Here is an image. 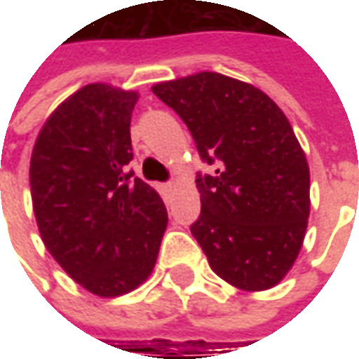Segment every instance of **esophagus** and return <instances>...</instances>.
I'll list each match as a JSON object with an SVG mask.
<instances>
[{
    "label": "esophagus",
    "mask_w": 359,
    "mask_h": 359,
    "mask_svg": "<svg viewBox=\"0 0 359 359\" xmlns=\"http://www.w3.org/2000/svg\"><path fill=\"white\" fill-rule=\"evenodd\" d=\"M161 192H163L165 196H171L172 192H175V184L172 182H167V184H161Z\"/></svg>",
    "instance_id": "esophagus-1"
}]
</instances>
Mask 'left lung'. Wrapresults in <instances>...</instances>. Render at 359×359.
<instances>
[{
    "label": "left lung",
    "instance_id": "1",
    "mask_svg": "<svg viewBox=\"0 0 359 359\" xmlns=\"http://www.w3.org/2000/svg\"><path fill=\"white\" fill-rule=\"evenodd\" d=\"M179 113L200 157L202 213L190 231L229 285L259 292L278 285L300 254L309 217V167L286 115L248 82L219 73L151 86Z\"/></svg>",
    "mask_w": 359,
    "mask_h": 359
}]
</instances>
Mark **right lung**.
I'll return each mask as SVG.
<instances>
[{"label": "right lung", "instance_id": "1", "mask_svg": "<svg viewBox=\"0 0 359 359\" xmlns=\"http://www.w3.org/2000/svg\"><path fill=\"white\" fill-rule=\"evenodd\" d=\"M138 92L86 84L43 123L30 157V194L43 246L88 292L115 298L156 267L167 210L128 171Z\"/></svg>", "mask_w": 359, "mask_h": 359}]
</instances>
